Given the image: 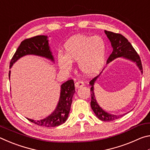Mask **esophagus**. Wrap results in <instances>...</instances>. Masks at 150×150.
<instances>
[{
	"instance_id": "esophagus-1",
	"label": "esophagus",
	"mask_w": 150,
	"mask_h": 150,
	"mask_svg": "<svg viewBox=\"0 0 150 150\" xmlns=\"http://www.w3.org/2000/svg\"><path fill=\"white\" fill-rule=\"evenodd\" d=\"M75 86L76 88L82 87L83 86H84V83H83V81H78L75 83Z\"/></svg>"
}]
</instances>
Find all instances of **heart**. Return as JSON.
<instances>
[{
  "mask_svg": "<svg viewBox=\"0 0 150 150\" xmlns=\"http://www.w3.org/2000/svg\"><path fill=\"white\" fill-rule=\"evenodd\" d=\"M65 55H57L60 67L65 71L71 69L72 63L77 62L83 74L93 76L100 71L105 61L106 44L100 36L75 35L64 45Z\"/></svg>",
  "mask_w": 150,
  "mask_h": 150,
  "instance_id": "heart-1",
  "label": "heart"
}]
</instances>
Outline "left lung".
Wrapping results in <instances>:
<instances>
[{"label":"left lung","instance_id":"obj_1","mask_svg":"<svg viewBox=\"0 0 150 150\" xmlns=\"http://www.w3.org/2000/svg\"><path fill=\"white\" fill-rule=\"evenodd\" d=\"M105 32L106 35H107V37L108 38V39L110 40L112 46L113 47V51L108 57V59L107 60V63H110L111 61L114 60L116 59V58L123 57L136 62L137 65L138 66L139 69L141 70L142 73H143V68H142V62L140 57H139V55L138 54V53L136 52V51L130 43L128 42V40L120 34L106 31V30H105ZM98 77V75L96 76L95 77H94L89 82V84L91 86V108H92L94 112H95L96 116H97V118H99L101 120L110 122L116 120V119H118L123 115H114L108 114L105 110H103V109L98 106L97 103H96L95 96V95H94L93 85Z\"/></svg>","mask_w":150,"mask_h":150}]
</instances>
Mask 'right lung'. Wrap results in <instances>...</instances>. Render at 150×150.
I'll return each mask as SVG.
<instances>
[{"mask_svg": "<svg viewBox=\"0 0 150 150\" xmlns=\"http://www.w3.org/2000/svg\"><path fill=\"white\" fill-rule=\"evenodd\" d=\"M28 54L40 55L54 61V57L48 45L47 36L36 35L30 38L25 39L21 42L11 59L10 67H11L13 63L19 58ZM10 73L11 71H9V77ZM61 87L62 89L59 101L56 109L52 115L41 120L35 121L28 118V120L37 125L45 127H55L64 123L68 118L73 96L75 93L74 81L73 79L66 81L63 83Z\"/></svg>", "mask_w": 150, "mask_h": 150, "instance_id": "add662e5", "label": "right lung"}]
</instances>
